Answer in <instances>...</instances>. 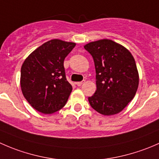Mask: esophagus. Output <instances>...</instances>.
I'll return each instance as SVG.
<instances>
[{"label": "esophagus", "instance_id": "34e87169", "mask_svg": "<svg viewBox=\"0 0 159 159\" xmlns=\"http://www.w3.org/2000/svg\"><path fill=\"white\" fill-rule=\"evenodd\" d=\"M84 81H78V82H76V84H77V85H78V86H81V85H82L83 84H84Z\"/></svg>", "mask_w": 159, "mask_h": 159}]
</instances>
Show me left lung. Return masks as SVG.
I'll return each mask as SVG.
<instances>
[{
	"label": "left lung",
	"mask_w": 159,
	"mask_h": 159,
	"mask_svg": "<svg viewBox=\"0 0 159 159\" xmlns=\"http://www.w3.org/2000/svg\"><path fill=\"white\" fill-rule=\"evenodd\" d=\"M91 54L96 71L95 93L89 98L91 108L103 115L124 109L134 98L139 83L135 61L126 48L110 39L84 46Z\"/></svg>",
	"instance_id": "obj_1"
}]
</instances>
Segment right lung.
Wrapping results in <instances>:
<instances>
[{
  "label": "right lung",
  "instance_id": "add662e5",
  "mask_svg": "<svg viewBox=\"0 0 159 159\" xmlns=\"http://www.w3.org/2000/svg\"><path fill=\"white\" fill-rule=\"evenodd\" d=\"M76 44L50 40L28 55L20 70V89L28 103L43 114H52L66 104L72 86L65 77L64 61Z\"/></svg>",
  "mask_w": 159,
  "mask_h": 159
}]
</instances>
